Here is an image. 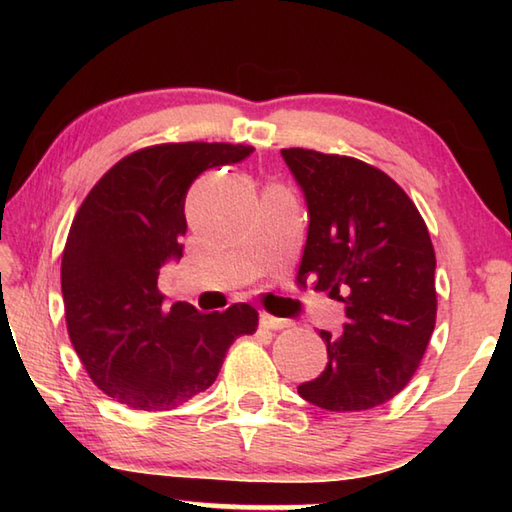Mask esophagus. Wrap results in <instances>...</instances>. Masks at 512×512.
Returning a JSON list of instances; mask_svg holds the SVG:
<instances>
[{
    "mask_svg": "<svg viewBox=\"0 0 512 512\" xmlns=\"http://www.w3.org/2000/svg\"><path fill=\"white\" fill-rule=\"evenodd\" d=\"M259 325L266 330H281V328H288V321L270 317V314H262V317H259Z\"/></svg>",
    "mask_w": 512,
    "mask_h": 512,
    "instance_id": "1",
    "label": "esophagus"
}]
</instances>
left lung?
Wrapping results in <instances>:
<instances>
[{
	"label": "left lung",
	"instance_id": "8db88e82",
	"mask_svg": "<svg viewBox=\"0 0 512 512\" xmlns=\"http://www.w3.org/2000/svg\"><path fill=\"white\" fill-rule=\"evenodd\" d=\"M308 204L299 281L345 303L343 334L321 330L323 372L299 396L328 411L383 405L416 374L436 328V253L409 195L365 162L281 149Z\"/></svg>",
	"mask_w": 512,
	"mask_h": 512
}]
</instances>
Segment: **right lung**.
<instances>
[{
  "instance_id": "add662e5",
  "label": "right lung",
  "mask_w": 512,
  "mask_h": 512,
  "mask_svg": "<svg viewBox=\"0 0 512 512\" xmlns=\"http://www.w3.org/2000/svg\"><path fill=\"white\" fill-rule=\"evenodd\" d=\"M253 151L228 143L134 151L76 211L61 262L65 323L85 372L121 405L176 409L215 383L237 336L257 330L248 303L202 314L178 301L167 310L158 290L160 268L182 257L193 180Z\"/></svg>"
}]
</instances>
